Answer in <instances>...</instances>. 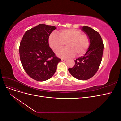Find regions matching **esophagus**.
Listing matches in <instances>:
<instances>
[{
    "label": "esophagus",
    "instance_id": "esophagus-1",
    "mask_svg": "<svg viewBox=\"0 0 121 121\" xmlns=\"http://www.w3.org/2000/svg\"><path fill=\"white\" fill-rule=\"evenodd\" d=\"M66 60H67L65 59V58H61V61H65Z\"/></svg>",
    "mask_w": 121,
    "mask_h": 121
}]
</instances>
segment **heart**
<instances>
[{
	"label": "heart",
	"mask_w": 121,
	"mask_h": 121,
	"mask_svg": "<svg viewBox=\"0 0 121 121\" xmlns=\"http://www.w3.org/2000/svg\"><path fill=\"white\" fill-rule=\"evenodd\" d=\"M50 47L54 51L61 48L65 45V48L58 50L57 56L60 57H70L76 56H81L85 53L90 45V39L85 34H82L76 29H65L60 31L58 35L52 32L48 38Z\"/></svg>",
	"instance_id": "1"
}]
</instances>
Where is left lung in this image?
<instances>
[{"label": "left lung", "mask_w": 121, "mask_h": 121, "mask_svg": "<svg viewBox=\"0 0 121 121\" xmlns=\"http://www.w3.org/2000/svg\"><path fill=\"white\" fill-rule=\"evenodd\" d=\"M81 30L88 36L90 45L83 56L75 60L73 68H69L70 74L80 80L91 78L96 74L100 66L104 51V44L99 33L87 26H83Z\"/></svg>", "instance_id": "left-lung-1"}]
</instances>
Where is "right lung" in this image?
Returning a JSON list of instances; mask_svg holds the SVG:
<instances>
[{"instance_id": "right-lung-1", "label": "right lung", "mask_w": 121, "mask_h": 121, "mask_svg": "<svg viewBox=\"0 0 121 121\" xmlns=\"http://www.w3.org/2000/svg\"><path fill=\"white\" fill-rule=\"evenodd\" d=\"M56 28L39 24L25 32L20 43L22 65L27 74L36 81H44L54 75L61 61L49 46L48 38Z\"/></svg>"}]
</instances>
